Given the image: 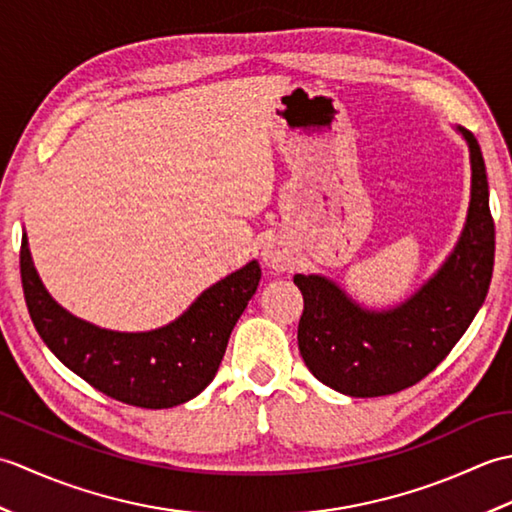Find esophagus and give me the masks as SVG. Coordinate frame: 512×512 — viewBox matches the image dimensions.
Here are the masks:
<instances>
[{
  "instance_id": "obj_1",
  "label": "esophagus",
  "mask_w": 512,
  "mask_h": 512,
  "mask_svg": "<svg viewBox=\"0 0 512 512\" xmlns=\"http://www.w3.org/2000/svg\"><path fill=\"white\" fill-rule=\"evenodd\" d=\"M262 259L268 268L277 270V273H284L292 264V255L279 242H268L262 248Z\"/></svg>"
}]
</instances>
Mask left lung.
<instances>
[{
	"instance_id": "1",
	"label": "left lung",
	"mask_w": 512,
	"mask_h": 512,
	"mask_svg": "<svg viewBox=\"0 0 512 512\" xmlns=\"http://www.w3.org/2000/svg\"><path fill=\"white\" fill-rule=\"evenodd\" d=\"M471 154V202L447 262L389 310H367L321 275H295L303 295L299 352L308 369L345 396H389L431 374L469 330L491 286L495 224L482 149L458 127Z\"/></svg>"
}]
</instances>
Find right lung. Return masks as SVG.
<instances>
[{
    "label": "right lung",
    "mask_w": 512,
    "mask_h": 512,
    "mask_svg": "<svg viewBox=\"0 0 512 512\" xmlns=\"http://www.w3.org/2000/svg\"><path fill=\"white\" fill-rule=\"evenodd\" d=\"M19 268L30 319L50 352L105 396L143 409L176 407L209 387L228 336L262 279V268L250 262L206 288L165 328L114 332L74 317L48 295L26 233Z\"/></svg>",
    "instance_id": "1"
}]
</instances>
